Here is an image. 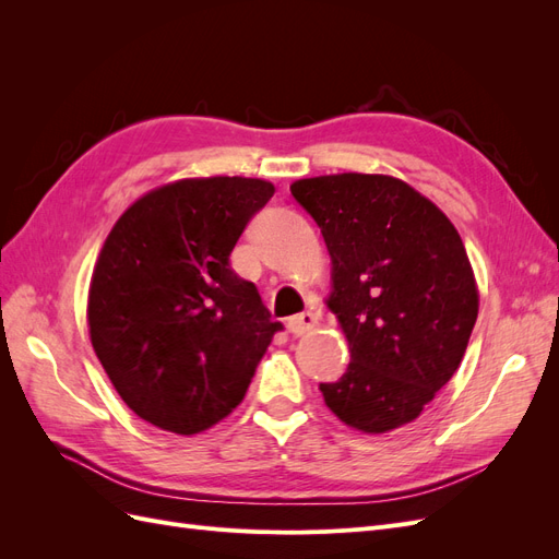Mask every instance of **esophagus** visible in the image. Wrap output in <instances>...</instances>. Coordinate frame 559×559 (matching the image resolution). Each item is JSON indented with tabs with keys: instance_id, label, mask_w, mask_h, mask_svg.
<instances>
[{
	"instance_id": "obj_1",
	"label": "esophagus",
	"mask_w": 559,
	"mask_h": 559,
	"mask_svg": "<svg viewBox=\"0 0 559 559\" xmlns=\"http://www.w3.org/2000/svg\"><path fill=\"white\" fill-rule=\"evenodd\" d=\"M289 331L294 333V335H302V333H308V331H312L314 326H317V314L314 312H310V310H306V312H300V314H296V317H292L289 319Z\"/></svg>"
}]
</instances>
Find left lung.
I'll return each mask as SVG.
<instances>
[{
	"label": "left lung",
	"instance_id": "left-lung-1",
	"mask_svg": "<svg viewBox=\"0 0 559 559\" xmlns=\"http://www.w3.org/2000/svg\"><path fill=\"white\" fill-rule=\"evenodd\" d=\"M292 195L331 253L329 308L349 366L319 389L364 433L417 419L460 368L478 317V286L460 233L429 198L386 175L298 179Z\"/></svg>",
	"mask_w": 559,
	"mask_h": 559
}]
</instances>
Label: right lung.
<instances>
[{
  "mask_svg": "<svg viewBox=\"0 0 559 559\" xmlns=\"http://www.w3.org/2000/svg\"><path fill=\"white\" fill-rule=\"evenodd\" d=\"M275 186L181 179L123 212L88 292L91 343L128 408L158 429L200 433L238 408L282 331L230 251Z\"/></svg>",
  "mask_w": 559,
  "mask_h": 559,
  "instance_id": "add662e5",
  "label": "right lung"
}]
</instances>
